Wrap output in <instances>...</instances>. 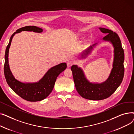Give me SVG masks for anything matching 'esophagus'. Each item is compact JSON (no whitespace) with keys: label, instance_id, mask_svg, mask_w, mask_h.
<instances>
[{"label":"esophagus","instance_id":"1","mask_svg":"<svg viewBox=\"0 0 134 134\" xmlns=\"http://www.w3.org/2000/svg\"><path fill=\"white\" fill-rule=\"evenodd\" d=\"M72 65H73V62L72 61H68L67 62V65L68 67H71Z\"/></svg>","mask_w":134,"mask_h":134}]
</instances>
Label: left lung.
Wrapping results in <instances>:
<instances>
[{
  "instance_id": "8db88e82",
  "label": "left lung",
  "mask_w": 134,
  "mask_h": 134,
  "mask_svg": "<svg viewBox=\"0 0 134 134\" xmlns=\"http://www.w3.org/2000/svg\"><path fill=\"white\" fill-rule=\"evenodd\" d=\"M100 31L107 35L103 41L109 42L114 48V60L112 68L108 79L100 83L90 82L86 78L81 67L76 65L71 67L73 79L77 92L83 98L93 100L106 99L114 93L121 83L124 73V51L118 35L112 30L104 27H99ZM95 43L90 46L81 52L80 59H85L91 54L93 48L97 46Z\"/></svg>"
}]
</instances>
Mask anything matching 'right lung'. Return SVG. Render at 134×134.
Returning <instances> with one entry per match:
<instances>
[{"label": "right lung", "mask_w": 134, "mask_h": 134, "mask_svg": "<svg viewBox=\"0 0 134 134\" xmlns=\"http://www.w3.org/2000/svg\"><path fill=\"white\" fill-rule=\"evenodd\" d=\"M24 31L41 33L43 29L36 26H26L18 29L12 35L5 54V77L10 88L23 99L29 102L41 101L44 99L52 92L56 78L67 68V64L63 62L51 67L37 82H23L16 79L11 71L9 64V49L13 36L16 34Z\"/></svg>", "instance_id": "add662e5"}]
</instances>
